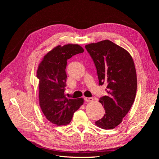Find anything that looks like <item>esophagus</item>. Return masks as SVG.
I'll use <instances>...</instances> for the list:
<instances>
[{"label":"esophagus","instance_id":"obj_1","mask_svg":"<svg viewBox=\"0 0 159 159\" xmlns=\"http://www.w3.org/2000/svg\"><path fill=\"white\" fill-rule=\"evenodd\" d=\"M85 102H92V101L93 100V99L92 98H84Z\"/></svg>","mask_w":159,"mask_h":159}]
</instances>
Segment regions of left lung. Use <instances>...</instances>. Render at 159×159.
<instances>
[{"label": "left lung", "mask_w": 159, "mask_h": 159, "mask_svg": "<svg viewBox=\"0 0 159 159\" xmlns=\"http://www.w3.org/2000/svg\"><path fill=\"white\" fill-rule=\"evenodd\" d=\"M97 69L99 85H107V95L99 99L105 110L98 127L113 129L123 121L133 104L137 74L131 56L122 47L105 40L85 45Z\"/></svg>", "instance_id": "8db88e82"}]
</instances>
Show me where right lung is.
I'll return each instance as SVG.
<instances>
[{"label":"right lung","instance_id":"add662e5","mask_svg":"<svg viewBox=\"0 0 159 159\" xmlns=\"http://www.w3.org/2000/svg\"><path fill=\"white\" fill-rule=\"evenodd\" d=\"M84 52L78 44L58 45L47 53L38 67L40 108L46 119L57 126L69 124L84 103L83 98L68 99L64 93L67 60Z\"/></svg>","mask_w":159,"mask_h":159}]
</instances>
